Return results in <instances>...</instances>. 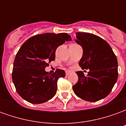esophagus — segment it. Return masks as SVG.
<instances>
[{
    "label": "esophagus",
    "mask_w": 126,
    "mask_h": 126,
    "mask_svg": "<svg viewBox=\"0 0 126 126\" xmlns=\"http://www.w3.org/2000/svg\"><path fill=\"white\" fill-rule=\"evenodd\" d=\"M70 74V71H66V73H65V75H66V76H68L69 74Z\"/></svg>",
    "instance_id": "obj_1"
}]
</instances>
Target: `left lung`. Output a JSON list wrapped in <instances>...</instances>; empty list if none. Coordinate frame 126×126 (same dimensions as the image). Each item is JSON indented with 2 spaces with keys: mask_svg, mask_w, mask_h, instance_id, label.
<instances>
[{
  "mask_svg": "<svg viewBox=\"0 0 126 126\" xmlns=\"http://www.w3.org/2000/svg\"><path fill=\"white\" fill-rule=\"evenodd\" d=\"M76 34V42L83 48L79 65L90 71L86 76L77 71L78 81L73 90L83 100L96 102L108 96L117 82V59L110 45L100 37L85 32Z\"/></svg>",
  "mask_w": 126,
  "mask_h": 126,
  "instance_id": "8db88e82",
  "label": "left lung"
}]
</instances>
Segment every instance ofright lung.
<instances>
[{"label":"right lung","instance_id":"1","mask_svg":"<svg viewBox=\"0 0 126 126\" xmlns=\"http://www.w3.org/2000/svg\"><path fill=\"white\" fill-rule=\"evenodd\" d=\"M71 40L66 33H45L23 43L16 55L12 72L13 82L21 97L32 104H40L55 96L58 79L64 78L65 73L57 69L50 74L45 68L55 59L57 47Z\"/></svg>","mask_w":126,"mask_h":126}]
</instances>
